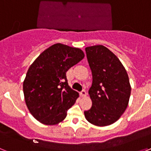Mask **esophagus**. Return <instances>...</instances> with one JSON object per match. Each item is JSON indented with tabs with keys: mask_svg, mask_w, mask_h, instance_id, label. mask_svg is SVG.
<instances>
[{
	"mask_svg": "<svg viewBox=\"0 0 151 151\" xmlns=\"http://www.w3.org/2000/svg\"><path fill=\"white\" fill-rule=\"evenodd\" d=\"M86 94H87V93H86V91H85V89L80 92V95L82 96V97H85V96H86Z\"/></svg>",
	"mask_w": 151,
	"mask_h": 151,
	"instance_id": "34e87169",
	"label": "esophagus"
}]
</instances>
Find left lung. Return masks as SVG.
<instances>
[{
	"instance_id": "8db88e82",
	"label": "left lung",
	"mask_w": 151,
	"mask_h": 151,
	"mask_svg": "<svg viewBox=\"0 0 151 151\" xmlns=\"http://www.w3.org/2000/svg\"><path fill=\"white\" fill-rule=\"evenodd\" d=\"M85 52L92 73L88 91L92 106L84 112L85 116L97 126L110 125L120 118L129 104V76L118 57L106 47H88Z\"/></svg>"
}]
</instances>
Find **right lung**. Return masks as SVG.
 I'll return each mask as SVG.
<instances>
[{
    "label": "right lung",
    "instance_id": "right-lung-1",
    "mask_svg": "<svg viewBox=\"0 0 151 151\" xmlns=\"http://www.w3.org/2000/svg\"><path fill=\"white\" fill-rule=\"evenodd\" d=\"M85 57L76 47L57 43L36 58L23 82L26 106L31 114L45 125H57L78 97L66 79V72Z\"/></svg>",
    "mask_w": 151,
    "mask_h": 151
}]
</instances>
